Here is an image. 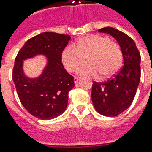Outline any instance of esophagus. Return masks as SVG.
<instances>
[{
  "instance_id": "obj_1",
  "label": "esophagus",
  "mask_w": 152,
  "mask_h": 152,
  "mask_svg": "<svg viewBox=\"0 0 152 152\" xmlns=\"http://www.w3.org/2000/svg\"><path fill=\"white\" fill-rule=\"evenodd\" d=\"M79 79H80V78H79V77H75V78L73 79V81H74V83H75V84H77V83L79 81Z\"/></svg>"
}]
</instances>
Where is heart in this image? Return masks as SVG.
I'll return each instance as SVG.
<instances>
[{"label":"heart","mask_w":152,"mask_h":152,"mask_svg":"<svg viewBox=\"0 0 152 152\" xmlns=\"http://www.w3.org/2000/svg\"><path fill=\"white\" fill-rule=\"evenodd\" d=\"M87 59L85 65L78 69L83 76L112 78L118 73L123 65V52L118 44L103 35L89 34L79 39L74 45L65 47L61 54V61L67 72H74Z\"/></svg>","instance_id":"b5f03b06"}]
</instances>
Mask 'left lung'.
I'll use <instances>...</instances> for the list:
<instances>
[{"label":"left lung","mask_w":152,"mask_h":152,"mask_svg":"<svg viewBox=\"0 0 152 152\" xmlns=\"http://www.w3.org/2000/svg\"><path fill=\"white\" fill-rule=\"evenodd\" d=\"M112 35L119 45L124 67L105 83L94 82L91 99L97 112L103 116L115 117L124 112L134 98L140 80V54L135 42L129 35L112 27L98 30Z\"/></svg>","instance_id":"8db88e82"}]
</instances>
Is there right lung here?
I'll return each mask as SVG.
<instances>
[{"label": "right lung", "instance_id": "add662e5", "mask_svg": "<svg viewBox=\"0 0 152 152\" xmlns=\"http://www.w3.org/2000/svg\"><path fill=\"white\" fill-rule=\"evenodd\" d=\"M70 39L68 34L41 33L29 39L15 59L12 79L18 96L24 108L39 119L57 118L67 107L68 92L74 82L61 63V54ZM38 55L46 57V64L37 77H28L24 72V61Z\"/></svg>", "mask_w": 152, "mask_h": 152}]
</instances>
